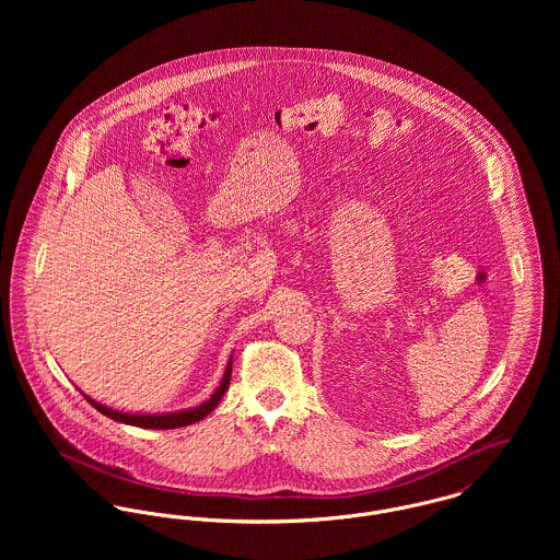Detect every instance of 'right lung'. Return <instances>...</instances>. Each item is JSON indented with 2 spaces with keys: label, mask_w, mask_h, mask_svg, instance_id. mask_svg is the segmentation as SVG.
Returning <instances> with one entry per match:
<instances>
[{
  "label": "right lung",
  "mask_w": 560,
  "mask_h": 560,
  "mask_svg": "<svg viewBox=\"0 0 560 560\" xmlns=\"http://www.w3.org/2000/svg\"><path fill=\"white\" fill-rule=\"evenodd\" d=\"M231 373H233V358L229 360V366L224 371V380L218 386V390L211 395V399L205 400L202 405H198L194 409H185V411H172V413H122V411L109 409V407H105V405H101V402H96V400L90 399V397H85V399L94 409H98L103 416L114 418V420L125 422V424L144 427V429H176V427H185V424H194V422L202 420L205 416H209L218 407V402L222 400L224 393L229 390Z\"/></svg>",
  "instance_id": "obj_1"
}]
</instances>
